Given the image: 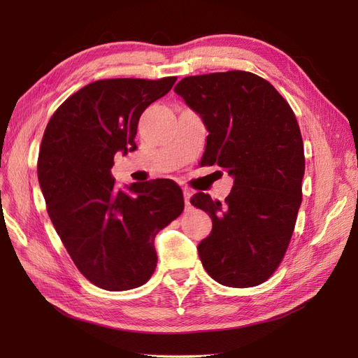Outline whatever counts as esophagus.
<instances>
[{"mask_svg": "<svg viewBox=\"0 0 358 358\" xmlns=\"http://www.w3.org/2000/svg\"><path fill=\"white\" fill-rule=\"evenodd\" d=\"M191 196H192V192L189 189H183V199H185V209L187 210L191 209Z\"/></svg>", "mask_w": 358, "mask_h": 358, "instance_id": "esophagus-1", "label": "esophagus"}]
</instances>
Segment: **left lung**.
<instances>
[{
  "label": "left lung",
  "mask_w": 358,
  "mask_h": 358,
  "mask_svg": "<svg viewBox=\"0 0 358 358\" xmlns=\"http://www.w3.org/2000/svg\"><path fill=\"white\" fill-rule=\"evenodd\" d=\"M175 92L209 131L201 166L234 178L224 203L204 192L191 199L212 218L197 246L203 267L227 287L263 284L284 259L301 204L305 152L296 115L273 85L249 71L188 76Z\"/></svg>",
  "instance_id": "1"
}]
</instances>
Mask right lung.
<instances>
[{"label": "right lung", "mask_w": 358, "mask_h": 358, "mask_svg": "<svg viewBox=\"0 0 358 358\" xmlns=\"http://www.w3.org/2000/svg\"><path fill=\"white\" fill-rule=\"evenodd\" d=\"M178 78L103 79L64 101L41 138L37 175L49 218L79 272L107 291L146 284L157 267L154 239L183 210L170 179L116 189L115 154L137 149L138 119Z\"/></svg>", "instance_id": "1"}]
</instances>
